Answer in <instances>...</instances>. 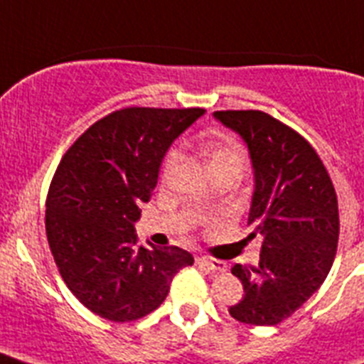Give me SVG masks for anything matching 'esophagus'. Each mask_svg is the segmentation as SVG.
I'll return each mask as SVG.
<instances>
[{"label":"esophagus","instance_id":"34e87169","mask_svg":"<svg viewBox=\"0 0 364 364\" xmlns=\"http://www.w3.org/2000/svg\"><path fill=\"white\" fill-rule=\"evenodd\" d=\"M197 262L200 266H204L205 269H210V272L213 273H222L226 272V262H222V260H217V259H210V257H198Z\"/></svg>","mask_w":364,"mask_h":364}]
</instances>
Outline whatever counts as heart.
I'll list each match as a JSON object with an SVG mask.
<instances>
[{
    "instance_id": "b5f03b06",
    "label": "heart",
    "mask_w": 364,
    "mask_h": 364,
    "mask_svg": "<svg viewBox=\"0 0 364 364\" xmlns=\"http://www.w3.org/2000/svg\"><path fill=\"white\" fill-rule=\"evenodd\" d=\"M202 154H204L205 166H208L211 175L226 171L240 176L244 171V166H246L242 147L235 142V140H231V138H213V140H208L204 144V147H202ZM176 160H178V151H167L162 162L164 175L171 171Z\"/></svg>"
}]
</instances>
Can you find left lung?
Segmentation results:
<instances>
[{"mask_svg": "<svg viewBox=\"0 0 364 364\" xmlns=\"http://www.w3.org/2000/svg\"><path fill=\"white\" fill-rule=\"evenodd\" d=\"M215 118L244 138L255 171L247 226L260 237L259 266L235 264L244 297L230 308L244 324L288 319L319 290L339 240L332 178L306 138L262 111H217Z\"/></svg>", "mask_w": 364, "mask_h": 364, "instance_id": "1", "label": "left lung"}]
</instances>
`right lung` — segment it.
<instances>
[{"label": "right lung", "instance_id": "add662e5", "mask_svg": "<svg viewBox=\"0 0 364 364\" xmlns=\"http://www.w3.org/2000/svg\"><path fill=\"white\" fill-rule=\"evenodd\" d=\"M202 114L200 107L118 109L63 154L47 193L45 231L63 282L92 314L140 319L162 304L176 272L193 264L178 246H140L133 224L166 151Z\"/></svg>", "mask_w": 364, "mask_h": 364}]
</instances>
